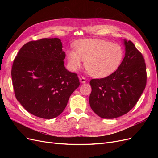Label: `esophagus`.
I'll list each match as a JSON object with an SVG mask.
<instances>
[{
	"mask_svg": "<svg viewBox=\"0 0 158 158\" xmlns=\"http://www.w3.org/2000/svg\"><path fill=\"white\" fill-rule=\"evenodd\" d=\"M80 83L84 84V83H85V82H86V79H85L84 77H81V78H80Z\"/></svg>",
	"mask_w": 158,
	"mask_h": 158,
	"instance_id": "obj_1",
	"label": "esophagus"
}]
</instances>
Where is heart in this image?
Here are the masks:
<instances>
[{
	"label": "heart",
	"instance_id": "1",
	"mask_svg": "<svg viewBox=\"0 0 158 158\" xmlns=\"http://www.w3.org/2000/svg\"><path fill=\"white\" fill-rule=\"evenodd\" d=\"M75 51L66 52L67 67L76 72L82 66L94 78H106L114 73L123 59L124 51L117 44L99 40H84L76 42Z\"/></svg>",
	"mask_w": 158,
	"mask_h": 158
}]
</instances>
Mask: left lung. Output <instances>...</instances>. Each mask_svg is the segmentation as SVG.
<instances>
[{"label": "left lung", "mask_w": 158, "mask_h": 158, "mask_svg": "<svg viewBox=\"0 0 158 158\" xmlns=\"http://www.w3.org/2000/svg\"><path fill=\"white\" fill-rule=\"evenodd\" d=\"M125 55L114 73L89 82V105L103 118H114L127 113L139 99L146 84L144 59L131 41L123 40Z\"/></svg>", "instance_id": "1"}]
</instances>
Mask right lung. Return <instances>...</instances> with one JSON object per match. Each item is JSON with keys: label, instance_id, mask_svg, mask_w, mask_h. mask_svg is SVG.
Wrapping results in <instances>:
<instances>
[{"label": "right lung", "instance_id": "1", "mask_svg": "<svg viewBox=\"0 0 158 158\" xmlns=\"http://www.w3.org/2000/svg\"><path fill=\"white\" fill-rule=\"evenodd\" d=\"M59 38L28 42L19 51L11 72L16 98L27 111L51 119L60 114L80 85L76 74L64 65Z\"/></svg>", "mask_w": 158, "mask_h": 158}]
</instances>
